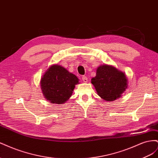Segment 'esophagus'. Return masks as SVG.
I'll return each instance as SVG.
<instances>
[{
	"label": "esophagus",
	"instance_id": "obj_1",
	"mask_svg": "<svg viewBox=\"0 0 158 158\" xmlns=\"http://www.w3.org/2000/svg\"><path fill=\"white\" fill-rule=\"evenodd\" d=\"M82 81L84 82H88V78L85 76H83L82 77Z\"/></svg>",
	"mask_w": 158,
	"mask_h": 158
}]
</instances>
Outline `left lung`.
Here are the masks:
<instances>
[{
    "label": "left lung",
    "instance_id": "left-lung-1",
    "mask_svg": "<svg viewBox=\"0 0 158 158\" xmlns=\"http://www.w3.org/2000/svg\"><path fill=\"white\" fill-rule=\"evenodd\" d=\"M91 82L99 96L107 102L120 98L128 88V79L125 73L108 64L98 66L96 75Z\"/></svg>",
    "mask_w": 158,
    "mask_h": 158
}]
</instances>
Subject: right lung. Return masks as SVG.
Masks as SVG:
<instances>
[{"mask_svg": "<svg viewBox=\"0 0 158 158\" xmlns=\"http://www.w3.org/2000/svg\"><path fill=\"white\" fill-rule=\"evenodd\" d=\"M79 79L63 66L52 64L47 69L40 80L44 98L52 103L63 104L73 95Z\"/></svg>", "mask_w": 158, "mask_h": 158, "instance_id": "add662e5", "label": "right lung"}]
</instances>
